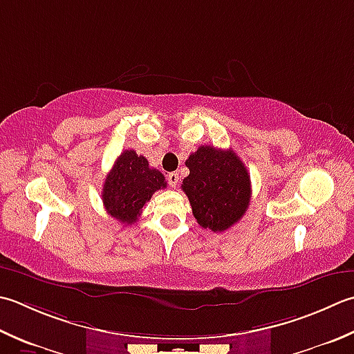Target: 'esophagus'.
I'll list each match as a JSON object with an SVG mask.
<instances>
[{
    "label": "esophagus",
    "instance_id": "34e87169",
    "mask_svg": "<svg viewBox=\"0 0 354 354\" xmlns=\"http://www.w3.org/2000/svg\"><path fill=\"white\" fill-rule=\"evenodd\" d=\"M167 181H169L170 187H173V189H176L178 184H179V175H178V173H175V171H173V173H169Z\"/></svg>",
    "mask_w": 354,
    "mask_h": 354
}]
</instances>
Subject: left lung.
<instances>
[{"label":"left lung","mask_w":354,"mask_h":354,"mask_svg":"<svg viewBox=\"0 0 354 354\" xmlns=\"http://www.w3.org/2000/svg\"><path fill=\"white\" fill-rule=\"evenodd\" d=\"M185 165L190 175L183 190L198 224L214 233L236 224L252 198L250 175L239 156L233 150L201 145Z\"/></svg>","instance_id":"8db88e82"}]
</instances>
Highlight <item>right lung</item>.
I'll return each mask as SVG.
<instances>
[{"label": "right lung", "mask_w": 354, "mask_h": 354, "mask_svg": "<svg viewBox=\"0 0 354 354\" xmlns=\"http://www.w3.org/2000/svg\"><path fill=\"white\" fill-rule=\"evenodd\" d=\"M167 187L164 175L149 167V161L135 150L118 156L102 187V203L110 216L122 224H135L142 207L156 190Z\"/></svg>", "instance_id": "1"}]
</instances>
